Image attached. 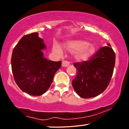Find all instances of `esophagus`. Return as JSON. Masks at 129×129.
I'll list each match as a JSON object with an SVG mask.
<instances>
[{"instance_id": "34e87169", "label": "esophagus", "mask_w": 129, "mask_h": 129, "mask_svg": "<svg viewBox=\"0 0 129 129\" xmlns=\"http://www.w3.org/2000/svg\"><path fill=\"white\" fill-rule=\"evenodd\" d=\"M70 64V62H69V61H67V60H63L62 61V66L63 67H67Z\"/></svg>"}]
</instances>
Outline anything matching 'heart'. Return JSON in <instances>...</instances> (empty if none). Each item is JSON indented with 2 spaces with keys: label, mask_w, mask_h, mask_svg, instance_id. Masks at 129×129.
Instances as JSON below:
<instances>
[{
  "label": "heart",
  "mask_w": 129,
  "mask_h": 129,
  "mask_svg": "<svg viewBox=\"0 0 129 129\" xmlns=\"http://www.w3.org/2000/svg\"><path fill=\"white\" fill-rule=\"evenodd\" d=\"M64 48L69 51L75 52L76 58L79 61L86 60L90 58L96 50L92 44L84 40L69 41L64 44ZM53 50L58 53H61V50L58 45L54 46Z\"/></svg>",
  "instance_id": "1"
}]
</instances>
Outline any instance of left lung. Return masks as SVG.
<instances>
[{
    "instance_id": "1",
    "label": "left lung",
    "mask_w": 129,
    "mask_h": 129,
    "mask_svg": "<svg viewBox=\"0 0 129 129\" xmlns=\"http://www.w3.org/2000/svg\"><path fill=\"white\" fill-rule=\"evenodd\" d=\"M115 64V53L108 43L89 60L74 63L77 73L72 85L76 93L83 98H89L103 92L111 81Z\"/></svg>"
}]
</instances>
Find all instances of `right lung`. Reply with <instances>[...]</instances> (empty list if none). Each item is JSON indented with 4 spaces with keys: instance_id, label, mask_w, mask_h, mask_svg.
I'll use <instances>...</instances> for the list:
<instances>
[{
    "instance_id": "obj_1",
    "label": "right lung",
    "mask_w": 129,
    "mask_h": 129,
    "mask_svg": "<svg viewBox=\"0 0 129 129\" xmlns=\"http://www.w3.org/2000/svg\"><path fill=\"white\" fill-rule=\"evenodd\" d=\"M45 48L38 33L24 35L14 48L11 63L14 81L24 92L39 96L48 90L61 61L48 60L41 51Z\"/></svg>"
}]
</instances>
